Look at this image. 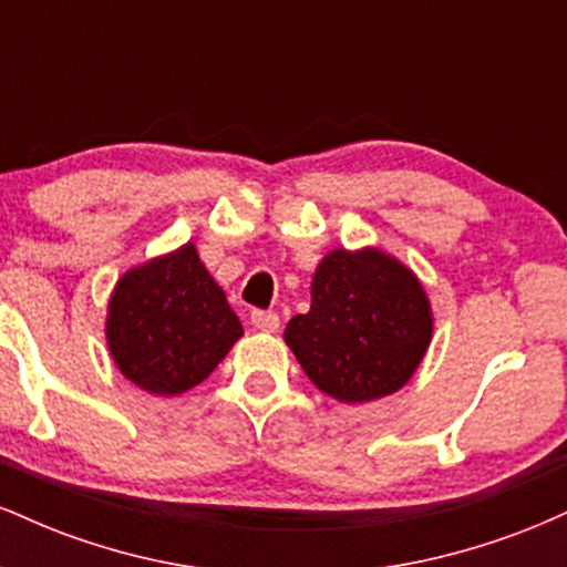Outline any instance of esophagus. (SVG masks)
I'll return each mask as SVG.
<instances>
[{"label": "esophagus", "mask_w": 567, "mask_h": 567, "mask_svg": "<svg viewBox=\"0 0 567 567\" xmlns=\"http://www.w3.org/2000/svg\"><path fill=\"white\" fill-rule=\"evenodd\" d=\"M250 322H252V328L264 330V333H277V330H279V315H277V311H261V309L252 311Z\"/></svg>", "instance_id": "obj_1"}]
</instances>
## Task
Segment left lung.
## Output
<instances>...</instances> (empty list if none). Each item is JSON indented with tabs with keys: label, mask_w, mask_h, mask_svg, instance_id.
<instances>
[{
	"label": "left lung",
	"mask_w": 567,
	"mask_h": 567,
	"mask_svg": "<svg viewBox=\"0 0 567 567\" xmlns=\"http://www.w3.org/2000/svg\"><path fill=\"white\" fill-rule=\"evenodd\" d=\"M432 341V306L419 277L375 247L328 252L311 279V309L285 343L317 389L370 402L410 381Z\"/></svg>",
	"instance_id": "obj_1"
}]
</instances>
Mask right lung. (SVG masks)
<instances>
[{"mask_svg":"<svg viewBox=\"0 0 567 567\" xmlns=\"http://www.w3.org/2000/svg\"><path fill=\"white\" fill-rule=\"evenodd\" d=\"M239 336L243 324L192 243L130 269L109 301V351L122 375L152 394L197 386Z\"/></svg>","mask_w":567,"mask_h":567,"instance_id":"1","label":"right lung"}]
</instances>
